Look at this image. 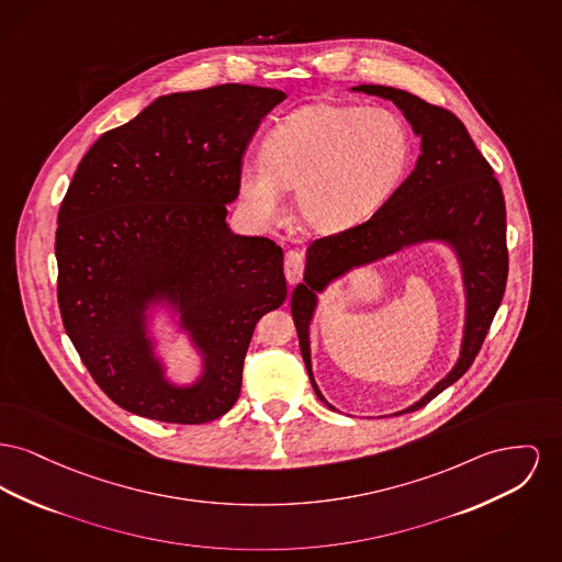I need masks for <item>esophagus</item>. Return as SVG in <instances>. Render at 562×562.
Returning <instances> with one entry per match:
<instances>
[{
  "mask_svg": "<svg viewBox=\"0 0 562 562\" xmlns=\"http://www.w3.org/2000/svg\"><path fill=\"white\" fill-rule=\"evenodd\" d=\"M303 269H305V257H303V252H301V250H289V252H286V259H284V273H286L289 284H295V282L301 280Z\"/></svg>",
  "mask_w": 562,
  "mask_h": 562,
  "instance_id": "obj_1",
  "label": "esophagus"
}]
</instances>
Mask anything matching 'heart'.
Masks as SVG:
<instances>
[{
	"instance_id": "b5f03b06",
	"label": "heart",
	"mask_w": 562,
	"mask_h": 562,
	"mask_svg": "<svg viewBox=\"0 0 562 562\" xmlns=\"http://www.w3.org/2000/svg\"><path fill=\"white\" fill-rule=\"evenodd\" d=\"M412 157L405 125L384 108L316 103L273 125L261 161H244L237 191L248 214L276 221L284 189H295L301 218L318 232H344L395 193Z\"/></svg>"
}]
</instances>
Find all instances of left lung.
Returning a JSON list of instances; mask_svg holds the SVG:
<instances>
[{
	"label": "left lung",
	"mask_w": 562,
	"mask_h": 562,
	"mask_svg": "<svg viewBox=\"0 0 562 562\" xmlns=\"http://www.w3.org/2000/svg\"><path fill=\"white\" fill-rule=\"evenodd\" d=\"M352 91L393 101L414 133L420 135L423 153L414 171L369 221L310 244L305 276L293 291L291 312L310 382L325 401L314 382L310 359V321L318 303L316 295L350 269L380 261L407 246L429 239L450 244L459 257L467 293L461 357L427 395L396 412L398 416L425 407L464 375L488 335L505 293L509 265L505 199L493 167L450 110L395 87L361 85Z\"/></svg>",
	"instance_id": "obj_1"
}]
</instances>
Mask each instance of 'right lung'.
Wrapping results in <instances>:
<instances>
[{"label": "right lung", "mask_w": 562, "mask_h": 562, "mask_svg": "<svg viewBox=\"0 0 562 562\" xmlns=\"http://www.w3.org/2000/svg\"><path fill=\"white\" fill-rule=\"evenodd\" d=\"M282 100L250 85L164 95L103 133L69 182L55 237L61 321L101 391L132 414L176 425L227 414L259 318L286 299L282 248L225 221L244 153ZM159 300L204 355L191 387L166 382L145 333Z\"/></svg>", "instance_id": "add662e5"}]
</instances>
